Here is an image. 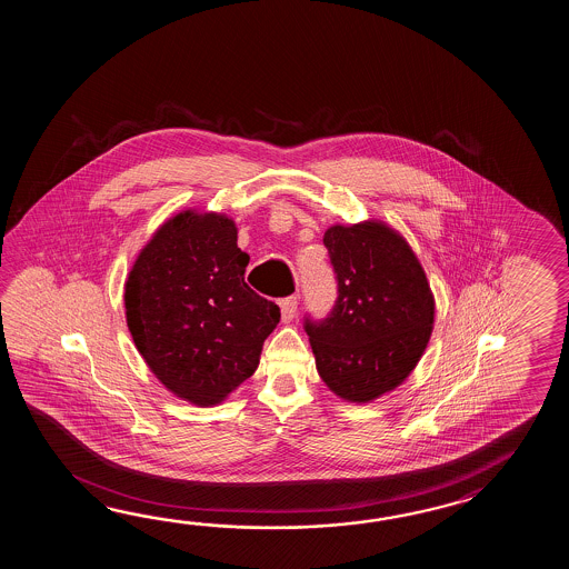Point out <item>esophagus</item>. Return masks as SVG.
I'll list each match as a JSON object with an SVG mask.
<instances>
[{"mask_svg": "<svg viewBox=\"0 0 569 569\" xmlns=\"http://www.w3.org/2000/svg\"><path fill=\"white\" fill-rule=\"evenodd\" d=\"M297 305H299V295H292L280 301V313L284 321H290L295 315H297Z\"/></svg>", "mask_w": 569, "mask_h": 569, "instance_id": "1", "label": "esophagus"}]
</instances>
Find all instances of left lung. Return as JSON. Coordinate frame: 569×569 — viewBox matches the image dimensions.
<instances>
[{
	"label": "left lung",
	"instance_id": "left-lung-1",
	"mask_svg": "<svg viewBox=\"0 0 569 569\" xmlns=\"http://www.w3.org/2000/svg\"><path fill=\"white\" fill-rule=\"evenodd\" d=\"M338 299L305 315L317 372L341 399L368 402L399 387L423 356L436 302L409 243L385 223L333 226L323 236Z\"/></svg>",
	"mask_w": 569,
	"mask_h": 569
}]
</instances>
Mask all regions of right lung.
<instances>
[{
	"label": "right lung",
	"mask_w": 569,
	"mask_h": 569,
	"mask_svg": "<svg viewBox=\"0 0 569 569\" xmlns=\"http://www.w3.org/2000/svg\"><path fill=\"white\" fill-rule=\"evenodd\" d=\"M233 221L182 211L146 243L126 282V319L150 370L177 397L218 405L254 375L277 302L250 289Z\"/></svg>",
	"instance_id": "obj_1"
}]
</instances>
